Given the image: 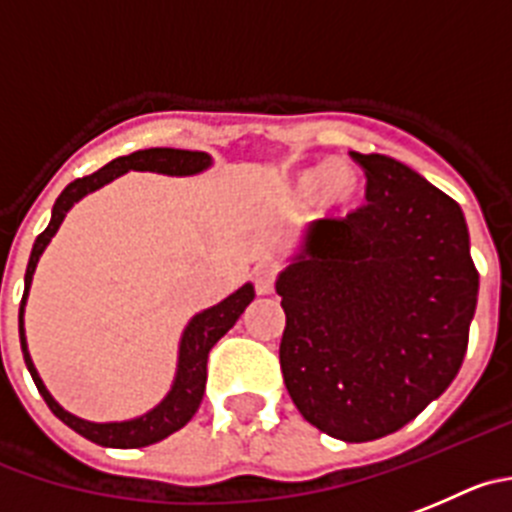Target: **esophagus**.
<instances>
[{
    "mask_svg": "<svg viewBox=\"0 0 512 512\" xmlns=\"http://www.w3.org/2000/svg\"><path fill=\"white\" fill-rule=\"evenodd\" d=\"M275 280H278V270L270 265H257L252 270V283H255L257 295H270L275 290Z\"/></svg>",
    "mask_w": 512,
    "mask_h": 512,
    "instance_id": "1",
    "label": "esophagus"
}]
</instances>
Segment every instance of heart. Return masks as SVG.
Returning a JSON list of instances; mask_svg holds the SVG:
<instances>
[{
    "instance_id": "b5f03b06",
    "label": "heart",
    "mask_w": 512,
    "mask_h": 512,
    "mask_svg": "<svg viewBox=\"0 0 512 512\" xmlns=\"http://www.w3.org/2000/svg\"><path fill=\"white\" fill-rule=\"evenodd\" d=\"M361 194H364V174L348 159H331L298 171L290 184V197L295 202H315L328 212H346L356 207Z\"/></svg>"
}]
</instances>
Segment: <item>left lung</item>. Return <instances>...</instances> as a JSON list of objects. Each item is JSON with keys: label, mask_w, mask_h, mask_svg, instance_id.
<instances>
[{"label": "left lung", "mask_w": 512, "mask_h": 512, "mask_svg": "<svg viewBox=\"0 0 512 512\" xmlns=\"http://www.w3.org/2000/svg\"><path fill=\"white\" fill-rule=\"evenodd\" d=\"M351 159L366 174V204L310 224L278 280L280 369L313 427L371 442L452 384L480 275L455 199L389 156Z\"/></svg>", "instance_id": "left-lung-1"}]
</instances>
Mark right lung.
<instances>
[{
	"mask_svg": "<svg viewBox=\"0 0 512 512\" xmlns=\"http://www.w3.org/2000/svg\"><path fill=\"white\" fill-rule=\"evenodd\" d=\"M207 166V154H202V151H181V148H143V151H136V154L113 159L111 164H105L103 169H98L95 174L75 179L73 184L65 186V191L57 197L55 207H52L50 224H47L45 232L37 234L35 247H32V255L25 272V295H22V303H19V343H22V356H25V364L27 369H30L32 381H35L37 391L42 394V399H45V404L50 407V412L55 414L62 424H68L70 429L83 434L90 442L103 444V447H116V450H133V447H146V444L159 442V439L169 437L176 429L184 427V424L194 417L199 404H202L204 386H207L209 351H212L214 343H217L234 323L240 321V315L245 313V308L252 303V298H255V290H252V285H245V288H240L234 295H229V298L222 300L219 305L199 313L197 318L186 326L179 348V371H176L174 389L169 391V396L161 401L154 412L143 414L141 419H133V422L93 424L85 422V419L73 417V414H68L65 409H60V404L47 394L45 384H42L35 366H32L30 353H27L25 328H22V310H25L27 290H30L32 272H35L37 260H40L42 250H45L47 242L52 240V234L57 232L60 222L65 219V212H68L80 197H85L88 191L100 189V186L113 181L116 176L126 174L128 169L184 176L197 174V171L207 169Z\"/></svg>",
	"mask_w": 512,
	"mask_h": 512,
	"instance_id": "obj_1",
	"label": "right lung"
}]
</instances>
